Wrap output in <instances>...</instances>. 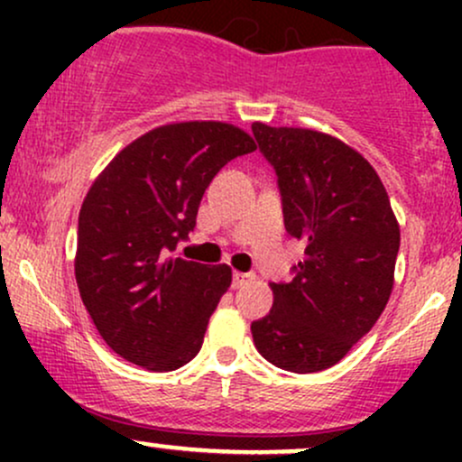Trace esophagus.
<instances>
[{
  "label": "esophagus",
  "instance_id": "esophagus-1",
  "mask_svg": "<svg viewBox=\"0 0 462 462\" xmlns=\"http://www.w3.org/2000/svg\"><path fill=\"white\" fill-rule=\"evenodd\" d=\"M252 280H254V273H243V272L232 273V286H235V289H241V286L249 284Z\"/></svg>",
  "mask_w": 462,
  "mask_h": 462
}]
</instances>
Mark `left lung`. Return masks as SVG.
<instances>
[{
  "instance_id": "obj_1",
  "label": "left lung",
  "mask_w": 462,
  "mask_h": 462,
  "mask_svg": "<svg viewBox=\"0 0 462 462\" xmlns=\"http://www.w3.org/2000/svg\"><path fill=\"white\" fill-rule=\"evenodd\" d=\"M278 176L284 227L306 243L291 282H272L273 306L252 321L254 346L293 374L337 365L383 315L400 226L374 167L334 136L252 125Z\"/></svg>"
}]
</instances>
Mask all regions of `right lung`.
I'll return each mask as SVG.
<instances>
[{"label": "right lung", "instance_id": "1", "mask_svg": "<svg viewBox=\"0 0 462 462\" xmlns=\"http://www.w3.org/2000/svg\"><path fill=\"white\" fill-rule=\"evenodd\" d=\"M254 150L252 136L230 124H169L130 143L93 182L78 219L76 280L121 358L173 371L198 356L232 269L171 252L189 238L221 167Z\"/></svg>", "mask_w": 462, "mask_h": 462}]
</instances>
